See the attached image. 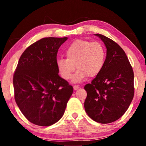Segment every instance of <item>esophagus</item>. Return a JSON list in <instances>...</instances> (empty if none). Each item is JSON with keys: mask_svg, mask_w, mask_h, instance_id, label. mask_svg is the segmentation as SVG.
<instances>
[{"mask_svg": "<svg viewBox=\"0 0 146 146\" xmlns=\"http://www.w3.org/2000/svg\"><path fill=\"white\" fill-rule=\"evenodd\" d=\"M73 89H74V90H77L78 89H79V86L77 85H75L73 86Z\"/></svg>", "mask_w": 146, "mask_h": 146, "instance_id": "obj_1", "label": "esophagus"}]
</instances>
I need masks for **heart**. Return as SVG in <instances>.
Returning a JSON list of instances; mask_svg holds the SVG:
<instances>
[{
    "label": "heart",
    "instance_id": "heart-1",
    "mask_svg": "<svg viewBox=\"0 0 146 146\" xmlns=\"http://www.w3.org/2000/svg\"><path fill=\"white\" fill-rule=\"evenodd\" d=\"M67 58H60L56 60V67L62 77L70 80L73 76L74 82H80L86 76L98 75L104 67L106 51L102 44L98 42L76 40L73 42L66 50Z\"/></svg>",
    "mask_w": 146,
    "mask_h": 146
}]
</instances>
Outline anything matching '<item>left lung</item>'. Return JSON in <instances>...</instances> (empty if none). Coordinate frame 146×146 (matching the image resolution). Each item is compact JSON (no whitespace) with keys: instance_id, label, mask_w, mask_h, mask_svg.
Listing matches in <instances>:
<instances>
[{"instance_id":"obj_1","label":"left lung","mask_w":146,"mask_h":146,"mask_svg":"<svg viewBox=\"0 0 146 146\" xmlns=\"http://www.w3.org/2000/svg\"><path fill=\"white\" fill-rule=\"evenodd\" d=\"M106 46V58L102 71L84 86L86 112L95 122L109 123L124 114L134 97V73L122 48L100 34Z\"/></svg>"}]
</instances>
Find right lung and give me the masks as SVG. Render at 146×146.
<instances>
[{
    "label": "right lung",
    "instance_id": "right-lung-1",
    "mask_svg": "<svg viewBox=\"0 0 146 146\" xmlns=\"http://www.w3.org/2000/svg\"><path fill=\"white\" fill-rule=\"evenodd\" d=\"M68 37L43 38L27 48L13 75L15 100L29 122L49 126L60 119L73 88L58 75L56 55Z\"/></svg>",
    "mask_w": 146,
    "mask_h": 146
}]
</instances>
